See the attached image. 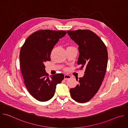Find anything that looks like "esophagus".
I'll list each match as a JSON object with an SVG mask.
<instances>
[{"label":"esophagus","instance_id":"34e87169","mask_svg":"<svg viewBox=\"0 0 128 128\" xmlns=\"http://www.w3.org/2000/svg\"><path fill=\"white\" fill-rule=\"evenodd\" d=\"M71 78V76L69 75H67V74H65L64 75V80H67V79H69Z\"/></svg>","mask_w":128,"mask_h":128}]
</instances>
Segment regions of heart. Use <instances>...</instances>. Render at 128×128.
I'll return each mask as SVG.
<instances>
[{
	"label": "heart",
	"mask_w": 128,
	"mask_h": 128,
	"mask_svg": "<svg viewBox=\"0 0 128 128\" xmlns=\"http://www.w3.org/2000/svg\"><path fill=\"white\" fill-rule=\"evenodd\" d=\"M69 48V47H68Z\"/></svg>",
	"instance_id": "heart-1"
}]
</instances>
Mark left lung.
Listing matches in <instances>:
<instances>
[{
	"label": "left lung",
	"instance_id": "obj_1",
	"mask_svg": "<svg viewBox=\"0 0 128 128\" xmlns=\"http://www.w3.org/2000/svg\"><path fill=\"white\" fill-rule=\"evenodd\" d=\"M67 34L78 45L77 64L81 65V69H86L84 76L79 78V84L70 89V95L77 102H86L97 93L102 83L107 67L108 50L100 38L90 30H68Z\"/></svg>",
	"mask_w": 128,
	"mask_h": 128
}]
</instances>
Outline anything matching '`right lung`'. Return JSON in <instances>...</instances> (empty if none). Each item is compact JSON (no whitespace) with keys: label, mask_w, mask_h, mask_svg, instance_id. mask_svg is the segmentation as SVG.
<instances>
[{"label":"right lung","mask_w":128,"mask_h":128,"mask_svg":"<svg viewBox=\"0 0 128 128\" xmlns=\"http://www.w3.org/2000/svg\"><path fill=\"white\" fill-rule=\"evenodd\" d=\"M66 34V31L63 30H38L26 38L21 48L20 67L24 83L30 94L38 101L52 98L57 84L64 79L61 73L49 77L45 64L51 60L53 47Z\"/></svg>","instance_id":"obj_1"}]
</instances>
